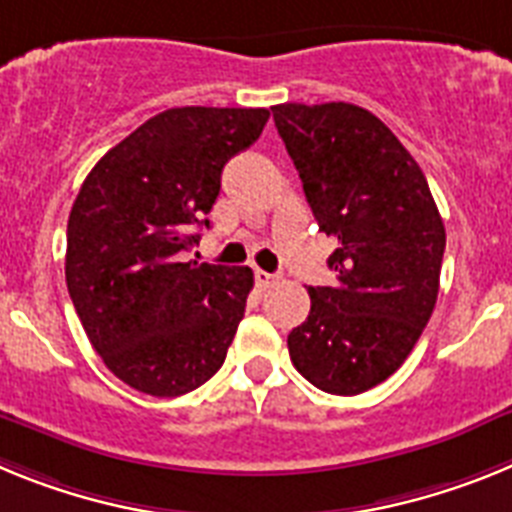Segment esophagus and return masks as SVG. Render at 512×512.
I'll return each mask as SVG.
<instances>
[{
  "label": "esophagus",
  "instance_id": "obj_1",
  "mask_svg": "<svg viewBox=\"0 0 512 512\" xmlns=\"http://www.w3.org/2000/svg\"><path fill=\"white\" fill-rule=\"evenodd\" d=\"M255 283L260 288H270V286H275V283H278V275L265 273V270H255Z\"/></svg>",
  "mask_w": 512,
  "mask_h": 512
}]
</instances>
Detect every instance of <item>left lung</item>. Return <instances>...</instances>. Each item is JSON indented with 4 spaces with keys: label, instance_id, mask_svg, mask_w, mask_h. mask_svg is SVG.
Instances as JSON below:
<instances>
[{
    "label": "left lung",
    "instance_id": "1",
    "mask_svg": "<svg viewBox=\"0 0 512 512\" xmlns=\"http://www.w3.org/2000/svg\"><path fill=\"white\" fill-rule=\"evenodd\" d=\"M273 121L319 231L337 239L335 286H309L288 335L306 381L353 397L397 371L435 309L446 229L420 164L366 108L275 105Z\"/></svg>",
    "mask_w": 512,
    "mask_h": 512
}]
</instances>
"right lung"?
Listing matches in <instances>:
<instances>
[{
    "label": "right lung",
    "instance_id": "obj_1",
    "mask_svg": "<svg viewBox=\"0 0 512 512\" xmlns=\"http://www.w3.org/2000/svg\"><path fill=\"white\" fill-rule=\"evenodd\" d=\"M265 108H172L105 154L66 226V286L92 348L136 391L180 397L219 371L252 291L250 268L182 262L221 170L260 139Z\"/></svg>",
    "mask_w": 512,
    "mask_h": 512
}]
</instances>
